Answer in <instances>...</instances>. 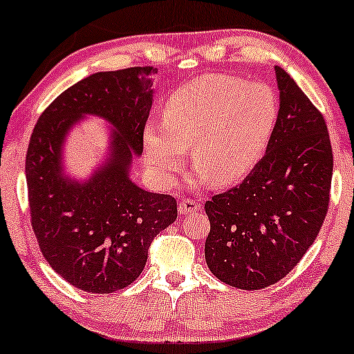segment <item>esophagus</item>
I'll use <instances>...</instances> for the list:
<instances>
[{
    "label": "esophagus",
    "instance_id": "obj_1",
    "mask_svg": "<svg viewBox=\"0 0 354 354\" xmlns=\"http://www.w3.org/2000/svg\"><path fill=\"white\" fill-rule=\"evenodd\" d=\"M177 208H178V213H180V215H190V213L198 212L200 208H202V203L195 202V200H192V198H185L178 203Z\"/></svg>",
    "mask_w": 354,
    "mask_h": 354
}]
</instances>
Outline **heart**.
Segmentation results:
<instances>
[{"label":"heart","mask_w":354,"mask_h":354,"mask_svg":"<svg viewBox=\"0 0 354 354\" xmlns=\"http://www.w3.org/2000/svg\"><path fill=\"white\" fill-rule=\"evenodd\" d=\"M281 104L266 82L210 73L172 93L162 123L144 128V152L159 184L176 182L185 149L198 184L228 187L257 167L276 133Z\"/></svg>","instance_id":"heart-1"}]
</instances>
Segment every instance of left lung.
<instances>
[{"mask_svg":"<svg viewBox=\"0 0 354 354\" xmlns=\"http://www.w3.org/2000/svg\"><path fill=\"white\" fill-rule=\"evenodd\" d=\"M281 115L266 156L238 187L205 203V261L221 282L257 290L286 277L315 241L333 154L322 113L276 65Z\"/></svg>","mask_w":354,"mask_h":354,"instance_id":"1","label":"left lung"}]
</instances>
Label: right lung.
I'll return each mask as SVG.
<instances>
[{
	"instance_id": "obj_1",
	"label": "right lung",
	"mask_w": 354,
	"mask_h": 354,
	"mask_svg": "<svg viewBox=\"0 0 354 354\" xmlns=\"http://www.w3.org/2000/svg\"><path fill=\"white\" fill-rule=\"evenodd\" d=\"M152 67L91 73L39 118L26 154L32 230L50 268L77 289L111 294L142 272L147 250L177 218L176 198L131 180L154 88ZM86 115L111 124L109 149L84 181L64 170L63 146Z\"/></svg>"
}]
</instances>
